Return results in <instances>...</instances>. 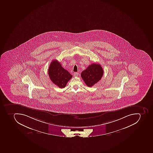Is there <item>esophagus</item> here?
Segmentation results:
<instances>
[{
	"label": "esophagus",
	"mask_w": 153,
	"mask_h": 153,
	"mask_svg": "<svg viewBox=\"0 0 153 153\" xmlns=\"http://www.w3.org/2000/svg\"><path fill=\"white\" fill-rule=\"evenodd\" d=\"M79 74L78 72H74V76H75V77L78 76Z\"/></svg>",
	"instance_id": "34e87169"
}]
</instances>
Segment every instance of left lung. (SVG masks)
<instances>
[{"label": "left lung", "instance_id": "left-lung-1", "mask_svg": "<svg viewBox=\"0 0 153 153\" xmlns=\"http://www.w3.org/2000/svg\"><path fill=\"white\" fill-rule=\"evenodd\" d=\"M103 74V69L101 65L92 63L82 71L81 76L87 86L91 87L101 79Z\"/></svg>", "mask_w": 153, "mask_h": 153}]
</instances>
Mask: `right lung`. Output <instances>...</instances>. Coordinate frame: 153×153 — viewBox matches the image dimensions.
<instances>
[{"instance_id": "add662e5", "label": "right lung", "mask_w": 153, "mask_h": 153, "mask_svg": "<svg viewBox=\"0 0 153 153\" xmlns=\"http://www.w3.org/2000/svg\"><path fill=\"white\" fill-rule=\"evenodd\" d=\"M48 74L52 82L60 88L65 87L72 76L56 59H53L50 64Z\"/></svg>"}]
</instances>
